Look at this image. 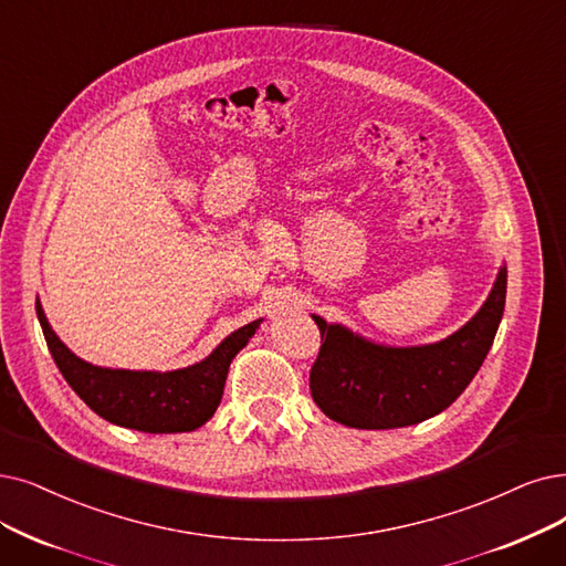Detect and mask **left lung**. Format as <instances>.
Returning a JSON list of instances; mask_svg holds the SVG:
<instances>
[{"label":"left lung","mask_w":566,"mask_h":566,"mask_svg":"<svg viewBox=\"0 0 566 566\" xmlns=\"http://www.w3.org/2000/svg\"><path fill=\"white\" fill-rule=\"evenodd\" d=\"M504 302L506 269L462 329L418 348L376 346L313 315L321 329V353L308 376L313 401L327 418L357 429L409 427L441 413L481 369Z\"/></svg>","instance_id":"8db88e82"}]
</instances>
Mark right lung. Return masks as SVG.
<instances>
[{
	"label": "right lung",
	"mask_w": 566,
	"mask_h": 566,
	"mask_svg": "<svg viewBox=\"0 0 566 566\" xmlns=\"http://www.w3.org/2000/svg\"><path fill=\"white\" fill-rule=\"evenodd\" d=\"M36 315L60 374L90 409L113 424L150 434L192 432L205 424L222 399L230 361L260 325V321H255L232 332L199 365L157 374L87 365L55 336L39 302Z\"/></svg>",
	"instance_id": "add662e5"
}]
</instances>
